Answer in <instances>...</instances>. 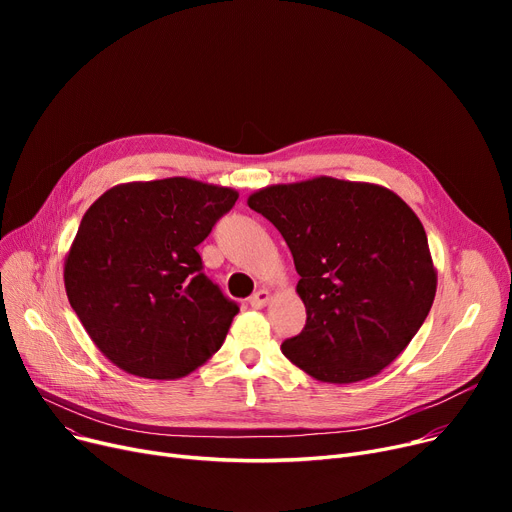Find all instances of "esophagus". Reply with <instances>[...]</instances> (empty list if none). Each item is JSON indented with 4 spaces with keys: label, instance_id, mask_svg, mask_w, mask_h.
<instances>
[{
    "label": "esophagus",
    "instance_id": "esophagus-1",
    "mask_svg": "<svg viewBox=\"0 0 512 512\" xmlns=\"http://www.w3.org/2000/svg\"><path fill=\"white\" fill-rule=\"evenodd\" d=\"M267 303H270V290L267 288H259L255 294H251L249 297V305L253 309H263Z\"/></svg>",
    "mask_w": 512,
    "mask_h": 512
}]
</instances>
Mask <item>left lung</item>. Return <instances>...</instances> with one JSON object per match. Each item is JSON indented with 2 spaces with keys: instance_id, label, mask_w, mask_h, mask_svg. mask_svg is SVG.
Listing matches in <instances>:
<instances>
[{
  "instance_id": "1",
  "label": "left lung",
  "mask_w": 512,
  "mask_h": 512,
  "mask_svg": "<svg viewBox=\"0 0 512 512\" xmlns=\"http://www.w3.org/2000/svg\"><path fill=\"white\" fill-rule=\"evenodd\" d=\"M292 253L307 309L282 353L311 378L353 384L378 375L419 332L438 274L423 224L390 188L317 176L249 197Z\"/></svg>"
}]
</instances>
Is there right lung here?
Wrapping results in <instances>:
<instances>
[{
    "instance_id": "1",
    "label": "right lung",
    "mask_w": 512,
    "mask_h": 512,
    "mask_svg": "<svg viewBox=\"0 0 512 512\" xmlns=\"http://www.w3.org/2000/svg\"><path fill=\"white\" fill-rule=\"evenodd\" d=\"M236 199L234 188L174 176L118 184L87 209L64 284L114 365L178 380L220 351L238 305L203 274L197 247Z\"/></svg>"
}]
</instances>
